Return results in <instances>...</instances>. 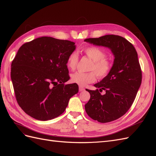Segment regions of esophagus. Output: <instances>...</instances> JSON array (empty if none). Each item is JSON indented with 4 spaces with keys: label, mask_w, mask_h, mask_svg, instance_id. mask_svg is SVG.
Returning <instances> with one entry per match:
<instances>
[{
    "label": "esophagus",
    "mask_w": 156,
    "mask_h": 156,
    "mask_svg": "<svg viewBox=\"0 0 156 156\" xmlns=\"http://www.w3.org/2000/svg\"><path fill=\"white\" fill-rule=\"evenodd\" d=\"M85 90V88H84L83 87H82V86H79V91H84Z\"/></svg>",
    "instance_id": "1"
}]
</instances>
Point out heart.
I'll return each mask as SVG.
<instances>
[{
    "label": "heart",
    "instance_id": "heart-1",
    "mask_svg": "<svg viewBox=\"0 0 156 156\" xmlns=\"http://www.w3.org/2000/svg\"><path fill=\"white\" fill-rule=\"evenodd\" d=\"M83 53L93 61L90 65L89 73L76 72L71 75V80L74 83L80 86H84L87 83L95 82L96 75L98 78H103L107 76L113 68V64L108 59L105 58L106 52L101 48L96 46H91L84 48ZM78 62V56L75 51L69 55L66 60L68 68L74 70L76 67Z\"/></svg>",
    "mask_w": 156,
    "mask_h": 156
}]
</instances>
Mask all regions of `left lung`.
I'll return each mask as SVG.
<instances>
[{"label":"left lung","mask_w":156,"mask_h":156,"mask_svg":"<svg viewBox=\"0 0 156 156\" xmlns=\"http://www.w3.org/2000/svg\"><path fill=\"white\" fill-rule=\"evenodd\" d=\"M84 41L110 48L114 55L113 68L107 76L94 86L99 90L87 91L90 99L85 110L91 118L101 123L110 122L125 114L136 97L142 82V70L135 47L126 38L108 34ZM105 91L104 95L100 92Z\"/></svg>","instance_id":"left-lung-1"}]
</instances>
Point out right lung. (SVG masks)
Instances as JSON below:
<instances>
[{"label":"right lung","mask_w":156,"mask_h":156,"mask_svg":"<svg viewBox=\"0 0 156 156\" xmlns=\"http://www.w3.org/2000/svg\"><path fill=\"white\" fill-rule=\"evenodd\" d=\"M74 42L42 37L25 43L11 65V79L17 103L32 118L47 121L64 112L78 92L70 79L66 60Z\"/></svg>","instance_id":"1"}]
</instances>
